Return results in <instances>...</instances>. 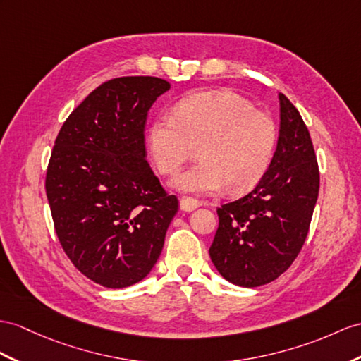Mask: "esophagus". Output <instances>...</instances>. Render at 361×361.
<instances>
[{"label": "esophagus", "mask_w": 361, "mask_h": 361, "mask_svg": "<svg viewBox=\"0 0 361 361\" xmlns=\"http://www.w3.org/2000/svg\"><path fill=\"white\" fill-rule=\"evenodd\" d=\"M199 204H200V202L195 197H191V196H183L180 199V208L183 211H192V209L199 207Z\"/></svg>", "instance_id": "34e87169"}]
</instances>
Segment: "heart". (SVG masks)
<instances>
[{"label":"heart","mask_w":361,"mask_h":361,"mask_svg":"<svg viewBox=\"0 0 361 361\" xmlns=\"http://www.w3.org/2000/svg\"><path fill=\"white\" fill-rule=\"evenodd\" d=\"M276 144L269 114L228 90L187 96L173 116L159 114L147 131V152L161 174H174L196 148L199 161L171 182L196 195L251 190L268 171Z\"/></svg>","instance_id":"1"}]
</instances>
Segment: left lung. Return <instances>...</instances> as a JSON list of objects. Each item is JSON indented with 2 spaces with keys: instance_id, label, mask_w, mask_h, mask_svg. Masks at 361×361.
Here are the masks:
<instances>
[{
  "instance_id": "1",
  "label": "left lung",
  "mask_w": 361,
  "mask_h": 361,
  "mask_svg": "<svg viewBox=\"0 0 361 361\" xmlns=\"http://www.w3.org/2000/svg\"><path fill=\"white\" fill-rule=\"evenodd\" d=\"M277 150L248 195L217 208L209 247L217 271L234 285H267L293 265L310 231L320 173L310 131L283 93Z\"/></svg>"
}]
</instances>
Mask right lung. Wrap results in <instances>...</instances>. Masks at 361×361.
I'll return each mask as SVG.
<instances>
[{"mask_svg": "<svg viewBox=\"0 0 361 361\" xmlns=\"http://www.w3.org/2000/svg\"><path fill=\"white\" fill-rule=\"evenodd\" d=\"M170 84L154 76L102 82L61 127L46 174L55 231L76 269L105 288L154 267L179 200L145 161L148 110Z\"/></svg>", "mask_w": 361, "mask_h": 361, "instance_id": "right-lung-1", "label": "right lung"}]
</instances>
